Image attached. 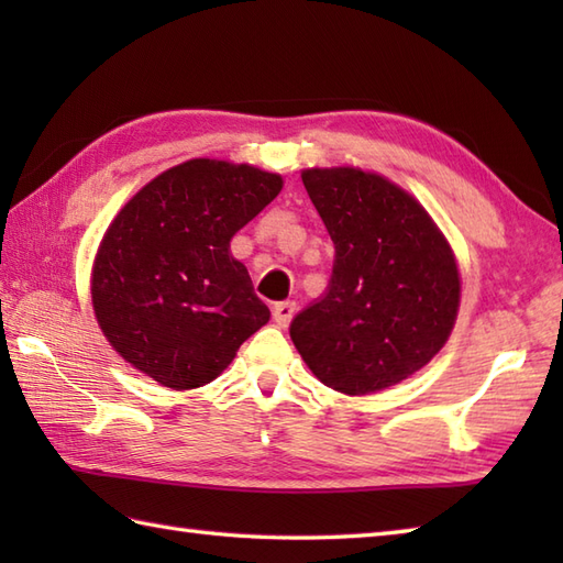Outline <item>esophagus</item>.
Returning a JSON list of instances; mask_svg holds the SVG:
<instances>
[{
  "mask_svg": "<svg viewBox=\"0 0 563 563\" xmlns=\"http://www.w3.org/2000/svg\"><path fill=\"white\" fill-rule=\"evenodd\" d=\"M295 317V302L292 300H285V302H278L273 307V319H275V324L278 327H288L290 324V319Z\"/></svg>",
  "mask_w": 563,
  "mask_h": 563,
  "instance_id": "obj_1",
  "label": "esophagus"
}]
</instances>
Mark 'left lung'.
Returning <instances> with one entry per match:
<instances>
[{"mask_svg":"<svg viewBox=\"0 0 563 563\" xmlns=\"http://www.w3.org/2000/svg\"><path fill=\"white\" fill-rule=\"evenodd\" d=\"M302 184L333 242L324 295L292 319L309 369L343 394L399 385L448 341L460 273L435 222L377 174L307 169Z\"/></svg>","mask_w":563,"mask_h":563,"instance_id":"8db88e82","label":"left lung"}]
</instances>
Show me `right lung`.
<instances>
[{"label":"right lung","mask_w":563,"mask_h":563,"mask_svg":"<svg viewBox=\"0 0 563 563\" xmlns=\"http://www.w3.org/2000/svg\"><path fill=\"white\" fill-rule=\"evenodd\" d=\"M249 164L190 159L118 212L99 246L91 302L113 349L172 389L202 387L266 324L232 236L280 194Z\"/></svg>","instance_id":"right-lung-1"}]
</instances>
